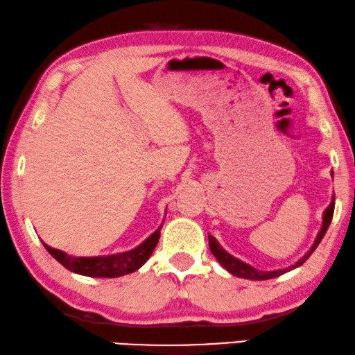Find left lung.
I'll return each instance as SVG.
<instances>
[{"label":"left lung","instance_id":"8db88e82","mask_svg":"<svg viewBox=\"0 0 355 355\" xmlns=\"http://www.w3.org/2000/svg\"><path fill=\"white\" fill-rule=\"evenodd\" d=\"M333 212H334V198H333L331 204H329V206L327 207L325 214H323V225L320 228V232H318V234H317V239H315V243H313V246L311 248V251H309L302 259H299V261L294 263V266L288 267V268H282V270H273V272L257 270V268L251 267V266H249V263L239 261V259L233 257V256H230V254L225 251V249H223L220 244H218L217 239L214 238V236H211V234H209V248H211V252L214 254V257L217 259L218 263H220V266L225 268V270H228L234 277L246 278V279H270V278H277L279 275H283V273L293 270V268L302 266V263L306 262L309 257H311V254L315 251V248L318 246V244H320L323 236H325V233H327V230L329 227V223H331Z\"/></svg>","mask_w":355,"mask_h":355}]
</instances>
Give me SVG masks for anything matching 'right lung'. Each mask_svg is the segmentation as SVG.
<instances>
[{"label":"right lung","instance_id":"1","mask_svg":"<svg viewBox=\"0 0 355 355\" xmlns=\"http://www.w3.org/2000/svg\"><path fill=\"white\" fill-rule=\"evenodd\" d=\"M161 228L159 227L146 241L139 244L138 248L132 251L112 254V256H98V257H73L67 256L66 252L54 249L48 244H44L46 251L56 259L59 263H62L67 270L73 273H80L85 277H98V278H116L122 275H128L135 270H138L144 262L151 257V254L156 248V244L161 238Z\"/></svg>","mask_w":355,"mask_h":355}]
</instances>
